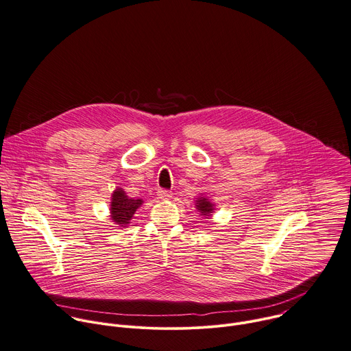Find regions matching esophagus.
Returning a JSON list of instances; mask_svg holds the SVG:
<instances>
[{
    "label": "esophagus",
    "instance_id": "esophagus-1",
    "mask_svg": "<svg viewBox=\"0 0 351 351\" xmlns=\"http://www.w3.org/2000/svg\"><path fill=\"white\" fill-rule=\"evenodd\" d=\"M157 195H158V198H161V199H169V198H172V193L168 191V190H164V189H160V190L157 191Z\"/></svg>",
    "mask_w": 351,
    "mask_h": 351
}]
</instances>
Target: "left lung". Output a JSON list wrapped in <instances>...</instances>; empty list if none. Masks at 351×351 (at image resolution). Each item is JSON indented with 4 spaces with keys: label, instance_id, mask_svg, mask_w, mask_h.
<instances>
[{
    "label": "left lung",
    "instance_id": "1",
    "mask_svg": "<svg viewBox=\"0 0 351 351\" xmlns=\"http://www.w3.org/2000/svg\"><path fill=\"white\" fill-rule=\"evenodd\" d=\"M195 208L198 209V212H201V216H205V217H209L215 210V205L206 197L197 198Z\"/></svg>",
    "mask_w": 351,
    "mask_h": 351
}]
</instances>
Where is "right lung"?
<instances>
[{"mask_svg": "<svg viewBox=\"0 0 351 351\" xmlns=\"http://www.w3.org/2000/svg\"><path fill=\"white\" fill-rule=\"evenodd\" d=\"M143 204L142 199L130 198L123 189H116L110 199V219L120 227L125 228L135 215L136 209Z\"/></svg>", "mask_w": 351, "mask_h": 351, "instance_id": "obj_1", "label": "right lung"}]
</instances>
